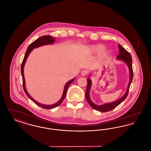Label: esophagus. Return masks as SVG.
Here are the masks:
<instances>
[{"label":"esophagus","mask_w":151,"mask_h":151,"mask_svg":"<svg viewBox=\"0 0 151 151\" xmlns=\"http://www.w3.org/2000/svg\"><path fill=\"white\" fill-rule=\"evenodd\" d=\"M86 74H87V72H86V70H82V71H81V75L82 76H86Z\"/></svg>","instance_id":"esophagus-1"}]
</instances>
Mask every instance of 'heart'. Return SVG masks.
I'll return each mask as SVG.
<instances>
[{"mask_svg":"<svg viewBox=\"0 0 151 151\" xmlns=\"http://www.w3.org/2000/svg\"><path fill=\"white\" fill-rule=\"evenodd\" d=\"M105 46L101 44H96L88 47V51L92 54L99 53V57L101 59H106L110 55L109 51L104 49Z\"/></svg>","mask_w":151,"mask_h":151,"instance_id":"1","label":"heart"}]
</instances>
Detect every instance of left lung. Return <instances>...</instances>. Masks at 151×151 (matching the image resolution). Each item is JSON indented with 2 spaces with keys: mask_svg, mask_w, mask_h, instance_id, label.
Masks as SVG:
<instances>
[{
  "mask_svg": "<svg viewBox=\"0 0 151 151\" xmlns=\"http://www.w3.org/2000/svg\"><path fill=\"white\" fill-rule=\"evenodd\" d=\"M118 48L119 50V54L116 57V59L121 60L122 62H124L128 67L129 70V83L128 84L126 92L123 94L122 97L111 102L105 103L100 105H96L91 100L90 97V94H89L90 90L92 86V81L90 78V77L92 76L91 73H89V77L87 79V87H86V101L88 102V104L90 105V106L93 109L101 112H107L110 110H113V109L116 108L117 106H118L121 102L126 99L129 93L130 84L133 79V71H132V61L131 55L125 49H124L119 44L118 45Z\"/></svg>",
  "mask_w": 151,
  "mask_h": 151,
  "instance_id": "8db88e82",
  "label": "left lung"
}]
</instances>
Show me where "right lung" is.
I'll return each instance as SVG.
<instances>
[{
    "instance_id": "obj_1",
    "label": "right lung",
    "mask_w": 151,
    "mask_h": 151,
    "mask_svg": "<svg viewBox=\"0 0 151 151\" xmlns=\"http://www.w3.org/2000/svg\"><path fill=\"white\" fill-rule=\"evenodd\" d=\"M55 41V38L52 37L50 36H45L40 37L38 39H37L35 40L34 42H33L32 43H31L29 46V47H28L27 50L26 51L25 56L24 58L23 61L22 62V66H21V72H22V84H23V88L24 90L25 93L27 94V96L29 97V99L32 101L33 102H35L36 105H37L39 106H41V108H44V109H53V108H56L64 100L66 95V93L68 89V88L69 86L73 82V81L75 80V79H76V78H73V79H71V80L68 81L65 84V86H64V89H63V92L62 94V96L60 98V99L58 101L57 103H55L54 104L52 105H45V104H41L38 102H37V101L35 100V99H33L32 96H30V95L28 93L27 88H26V86H25V78H24V66H25V64L26 63L27 59L30 53L31 52V51L33 50L34 49H36L37 47L42 46L44 45H52L54 43Z\"/></svg>"
}]
</instances>
